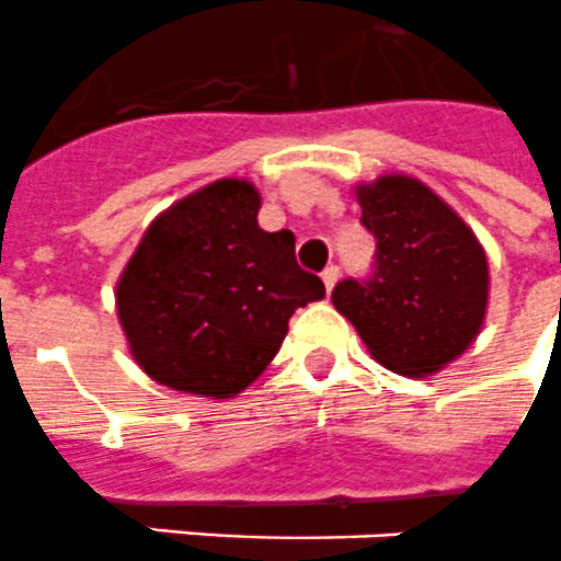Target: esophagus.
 Wrapping results in <instances>:
<instances>
[{
	"instance_id": "34e87169",
	"label": "esophagus",
	"mask_w": 561,
	"mask_h": 561,
	"mask_svg": "<svg viewBox=\"0 0 561 561\" xmlns=\"http://www.w3.org/2000/svg\"><path fill=\"white\" fill-rule=\"evenodd\" d=\"M336 279H339V267L336 265L324 267V271H322V282H324V290H328V294H331V290H333Z\"/></svg>"
}]
</instances>
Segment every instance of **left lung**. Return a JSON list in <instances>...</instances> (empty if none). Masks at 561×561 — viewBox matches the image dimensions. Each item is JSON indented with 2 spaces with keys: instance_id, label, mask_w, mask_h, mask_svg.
<instances>
[{
  "instance_id": "left-lung-1",
  "label": "left lung",
  "mask_w": 561,
  "mask_h": 561,
  "mask_svg": "<svg viewBox=\"0 0 561 561\" xmlns=\"http://www.w3.org/2000/svg\"><path fill=\"white\" fill-rule=\"evenodd\" d=\"M376 239L368 279H342L333 305L376 362L402 376L445 368L477 339L488 308V259L473 230L411 176L356 191Z\"/></svg>"
}]
</instances>
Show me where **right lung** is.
I'll use <instances>...</instances> for the list:
<instances>
[{"label":"right lung","mask_w":561,"mask_h":561,"mask_svg":"<svg viewBox=\"0 0 561 561\" xmlns=\"http://www.w3.org/2000/svg\"><path fill=\"white\" fill-rule=\"evenodd\" d=\"M259 193L219 179L157 216L122 271L116 310L150 379L228 399L279 353L296 308L324 285L296 262L290 230L259 228Z\"/></svg>","instance_id":"add662e5"}]
</instances>
